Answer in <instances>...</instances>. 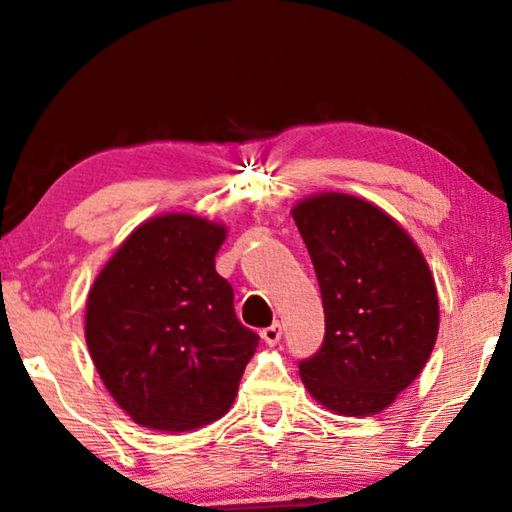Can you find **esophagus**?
<instances>
[{"label":"esophagus","instance_id":"obj_1","mask_svg":"<svg viewBox=\"0 0 512 512\" xmlns=\"http://www.w3.org/2000/svg\"><path fill=\"white\" fill-rule=\"evenodd\" d=\"M262 339L266 345H277L282 339V325L280 323H273L268 325L266 329H262Z\"/></svg>","mask_w":512,"mask_h":512}]
</instances>
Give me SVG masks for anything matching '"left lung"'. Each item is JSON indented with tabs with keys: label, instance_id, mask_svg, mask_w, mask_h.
Segmentation results:
<instances>
[{
	"label": "left lung",
	"instance_id": "8db88e82",
	"mask_svg": "<svg viewBox=\"0 0 512 512\" xmlns=\"http://www.w3.org/2000/svg\"><path fill=\"white\" fill-rule=\"evenodd\" d=\"M325 309V339L298 363L316 402L375 415L420 375L438 336V293L420 248L363 198L325 192L291 210Z\"/></svg>",
	"mask_w": 512,
	"mask_h": 512
}]
</instances>
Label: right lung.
Listing matches in <instances>:
<instances>
[{
	"instance_id": "obj_1",
	"label": "right lung",
	"mask_w": 512,
	"mask_h": 512,
	"mask_svg": "<svg viewBox=\"0 0 512 512\" xmlns=\"http://www.w3.org/2000/svg\"><path fill=\"white\" fill-rule=\"evenodd\" d=\"M225 228L162 214L135 228L94 280L85 341L115 402L142 427L189 431L235 402L259 336L216 273Z\"/></svg>"
}]
</instances>
